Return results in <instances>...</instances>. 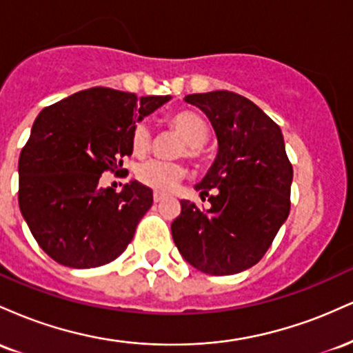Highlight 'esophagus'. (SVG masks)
<instances>
[{"label": "esophagus", "instance_id": "1", "mask_svg": "<svg viewBox=\"0 0 353 353\" xmlns=\"http://www.w3.org/2000/svg\"><path fill=\"white\" fill-rule=\"evenodd\" d=\"M161 201H164V196L163 194H159V192H154V202H161Z\"/></svg>", "mask_w": 353, "mask_h": 353}]
</instances>
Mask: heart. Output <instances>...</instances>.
I'll return each instance as SVG.
<instances>
[{
    "mask_svg": "<svg viewBox=\"0 0 353 353\" xmlns=\"http://www.w3.org/2000/svg\"><path fill=\"white\" fill-rule=\"evenodd\" d=\"M171 128L188 143V156L194 157L199 154V149L205 144L209 136V125L196 112H179L169 121ZM152 134L148 124L141 123L132 129L131 145L137 156H143L151 149ZM184 176V168L177 163L151 159L139 164L136 169V177L141 184L148 185L157 192H169Z\"/></svg>",
    "mask_w": 353,
    "mask_h": 353,
    "instance_id": "b5f03b06",
    "label": "heart"
}]
</instances>
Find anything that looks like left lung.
<instances>
[{"mask_svg": "<svg viewBox=\"0 0 353 353\" xmlns=\"http://www.w3.org/2000/svg\"><path fill=\"white\" fill-rule=\"evenodd\" d=\"M184 101L209 117L219 148L204 179L194 185L202 199L209 197L210 209L181 201L171 225L174 244L201 272L239 274L264 257L289 217L294 171L282 131L236 92L189 94Z\"/></svg>", "mask_w": 353, "mask_h": 353, "instance_id": "1", "label": "left lung"}]
</instances>
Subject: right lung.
<instances>
[{
  "label": "right lung",
  "mask_w": 353,
  "mask_h": 353,
  "mask_svg": "<svg viewBox=\"0 0 353 353\" xmlns=\"http://www.w3.org/2000/svg\"><path fill=\"white\" fill-rule=\"evenodd\" d=\"M171 96L91 88L44 108L19 156V209L39 247L72 269L109 264L124 252L152 205L137 181L121 192L99 185L123 172L136 123Z\"/></svg>",
  "instance_id": "1"
}]
</instances>
